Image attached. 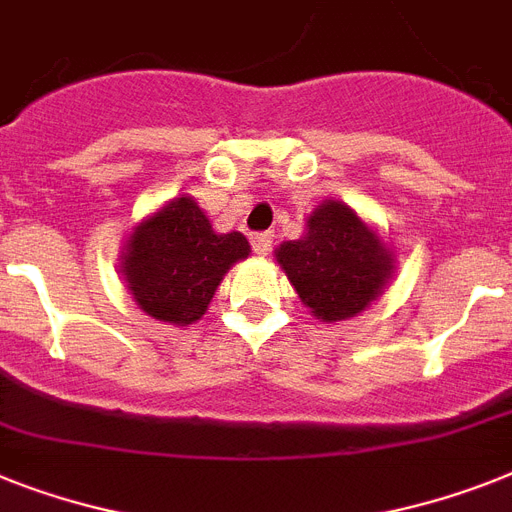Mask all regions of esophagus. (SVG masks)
<instances>
[{"label": "esophagus", "mask_w": 512, "mask_h": 512, "mask_svg": "<svg viewBox=\"0 0 512 512\" xmlns=\"http://www.w3.org/2000/svg\"><path fill=\"white\" fill-rule=\"evenodd\" d=\"M272 243H274L272 232H253L251 235V246H253V251L259 253V256H266V253H269V248H272Z\"/></svg>", "instance_id": "1"}]
</instances>
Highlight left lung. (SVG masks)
Returning a JSON list of instances; mask_svg holds the SVG:
<instances>
[{
	"instance_id": "1",
	"label": "left lung",
	"mask_w": 512,
	"mask_h": 512,
	"mask_svg": "<svg viewBox=\"0 0 512 512\" xmlns=\"http://www.w3.org/2000/svg\"><path fill=\"white\" fill-rule=\"evenodd\" d=\"M303 230L298 240L274 248V261L319 322L353 319L395 280L398 259L390 243L337 198L316 206Z\"/></svg>"
}]
</instances>
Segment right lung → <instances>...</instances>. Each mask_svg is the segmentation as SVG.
<instances>
[{"instance_id":"add662e5","label":"right lung","mask_w":512,"mask_h":512,"mask_svg":"<svg viewBox=\"0 0 512 512\" xmlns=\"http://www.w3.org/2000/svg\"><path fill=\"white\" fill-rule=\"evenodd\" d=\"M243 232H217L196 198H170L135 222L120 253L125 290L143 314L188 327L206 314L232 264L248 259Z\"/></svg>"}]
</instances>
